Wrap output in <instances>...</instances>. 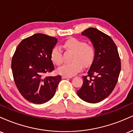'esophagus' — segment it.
Segmentation results:
<instances>
[{"instance_id": "obj_1", "label": "esophagus", "mask_w": 133, "mask_h": 133, "mask_svg": "<svg viewBox=\"0 0 133 133\" xmlns=\"http://www.w3.org/2000/svg\"><path fill=\"white\" fill-rule=\"evenodd\" d=\"M62 79H65V78H72V76H66V75H63L62 76Z\"/></svg>"}]
</instances>
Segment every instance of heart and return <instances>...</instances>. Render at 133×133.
<instances>
[{"label": "heart", "mask_w": 133, "mask_h": 133, "mask_svg": "<svg viewBox=\"0 0 133 133\" xmlns=\"http://www.w3.org/2000/svg\"><path fill=\"white\" fill-rule=\"evenodd\" d=\"M64 47L73 51L72 62L66 63L58 69V73L66 76H73L82 70L83 65L87 67L93 63L95 57V48L91 43H85L83 40L71 38L64 43ZM51 60L55 65H61L63 63V56L61 48L55 46L52 48Z\"/></svg>", "instance_id": "1"}]
</instances>
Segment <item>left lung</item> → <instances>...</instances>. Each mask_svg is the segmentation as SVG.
<instances>
[{
    "instance_id": "left-lung-1",
    "label": "left lung",
    "mask_w": 133,
    "mask_h": 133,
    "mask_svg": "<svg viewBox=\"0 0 133 133\" xmlns=\"http://www.w3.org/2000/svg\"><path fill=\"white\" fill-rule=\"evenodd\" d=\"M90 39L95 48V57L83 83L77 91L81 99L96 103L107 98L113 91L121 71V60L117 46L110 36L95 28L82 33Z\"/></svg>"
}]
</instances>
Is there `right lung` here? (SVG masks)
Wrapping results in <instances>:
<instances>
[{
    "label": "right lung",
    "mask_w": 133,
    "mask_h": 133,
    "mask_svg": "<svg viewBox=\"0 0 133 133\" xmlns=\"http://www.w3.org/2000/svg\"><path fill=\"white\" fill-rule=\"evenodd\" d=\"M57 38L36 34L23 39L12 57L11 68L17 89L25 99L43 104L54 97L61 76H45L55 69L51 60Z\"/></svg>",
    "instance_id": "right-lung-1"
}]
</instances>
